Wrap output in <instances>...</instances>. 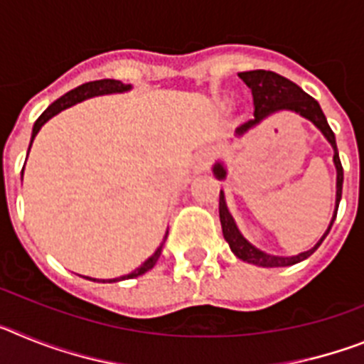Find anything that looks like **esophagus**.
<instances>
[{
	"mask_svg": "<svg viewBox=\"0 0 364 364\" xmlns=\"http://www.w3.org/2000/svg\"><path fill=\"white\" fill-rule=\"evenodd\" d=\"M213 162V153L210 149H202L195 154V160H193V171L195 173H204L208 167Z\"/></svg>",
	"mask_w": 364,
	"mask_h": 364,
	"instance_id": "obj_1",
	"label": "esophagus"
}]
</instances>
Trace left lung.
<instances>
[{
	"label": "left lung",
	"instance_id": "8db88e82",
	"mask_svg": "<svg viewBox=\"0 0 364 364\" xmlns=\"http://www.w3.org/2000/svg\"><path fill=\"white\" fill-rule=\"evenodd\" d=\"M239 78L246 83L250 89H252L253 95V105H255V112H253V120L246 122L237 129V136H242L247 131L257 127L262 120H266L268 117L275 114V112L288 111L295 112L299 117L306 118L311 124L317 127V129L323 133V136L326 138L328 144L332 146L333 149V164H336L337 169V184H336V210H333V217L328 224V230L324 231V235L319 239V242L315 244L314 247H310L308 252L297 253V255L291 257H279V255H269V253L262 252L259 247L253 246L250 240L244 239V235L240 233L237 224H235V218L231 217L230 210H228L226 204V195L220 189V198H218V215H220V224H222V233H224V239L230 244L231 252L235 255L242 259L244 262H250V264L262 266V268H279V266H291L297 264L301 260L308 259L311 253L321 246L326 235L332 230V224L337 217V208H339L341 195H343V166H341L339 153H337V144H336V134L330 129L328 125L326 117H324L323 109L317 104V100L311 98L310 95L302 91L297 83L290 82L288 78L281 76L277 73H272V70H246V73H239ZM213 175L218 180H226L228 169L224 166V162H215L213 166Z\"/></svg>",
	"mask_w": 364,
	"mask_h": 364
}]
</instances>
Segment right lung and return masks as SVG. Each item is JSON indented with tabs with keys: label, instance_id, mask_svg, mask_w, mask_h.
<instances>
[{
	"label": "right lung",
	"instance_id": "1",
	"mask_svg": "<svg viewBox=\"0 0 364 364\" xmlns=\"http://www.w3.org/2000/svg\"><path fill=\"white\" fill-rule=\"evenodd\" d=\"M127 91H131V85H125V83H122L120 80H96V82H89V83H83V85L76 87V89L69 91L67 95H63L62 98H58L54 104H50L49 107L41 112V117L38 118L36 124H34V127H32L31 146H32V142H34L36 134L40 133V129L43 127V124H47L50 118L56 117L58 112H62L63 109L73 107V105L80 104V102H83V100L92 98V96L117 95V92H127ZM31 146H28V151H31ZM21 178H23V171H21ZM166 239H167V233H166V237H164L162 244L156 247V252H154L153 255L146 260V262H142V264L138 266L136 269H133L131 273H127V275H122V277H117V279H107V281H105V279H91V277H85V279H89V281H96V282H118V281H125V279H134V277H138V275H144V273L149 272V269L156 264V260H159L160 253H162V246H164V242H166Z\"/></svg>",
	"mask_w": 364,
	"mask_h": 364
}]
</instances>
